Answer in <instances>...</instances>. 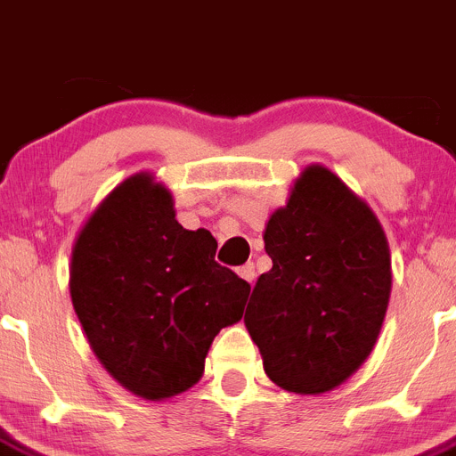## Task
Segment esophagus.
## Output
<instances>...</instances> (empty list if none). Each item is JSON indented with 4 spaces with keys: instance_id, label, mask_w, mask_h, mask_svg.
<instances>
[{
    "instance_id": "1",
    "label": "esophagus",
    "mask_w": 456,
    "mask_h": 456,
    "mask_svg": "<svg viewBox=\"0 0 456 456\" xmlns=\"http://www.w3.org/2000/svg\"><path fill=\"white\" fill-rule=\"evenodd\" d=\"M240 275L244 277L248 284H253V281H255V266H253V264H244V266L240 268Z\"/></svg>"
}]
</instances>
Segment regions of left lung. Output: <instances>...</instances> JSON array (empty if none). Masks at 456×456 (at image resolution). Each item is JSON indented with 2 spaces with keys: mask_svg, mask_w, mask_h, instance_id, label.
Masks as SVG:
<instances>
[{
  "mask_svg": "<svg viewBox=\"0 0 456 456\" xmlns=\"http://www.w3.org/2000/svg\"><path fill=\"white\" fill-rule=\"evenodd\" d=\"M273 268L244 322L264 371L286 392L322 394L370 358L392 293L379 219L331 170L309 166L264 231Z\"/></svg>",
  "mask_w": 456,
  "mask_h": 456,
  "instance_id": "obj_1",
  "label": "left lung"
}]
</instances>
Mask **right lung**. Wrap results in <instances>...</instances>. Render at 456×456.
<instances>
[{"label":"right lung","instance_id":"1","mask_svg":"<svg viewBox=\"0 0 456 456\" xmlns=\"http://www.w3.org/2000/svg\"><path fill=\"white\" fill-rule=\"evenodd\" d=\"M215 253V237L185 231L147 172L116 185L77 232L73 309L102 367L136 396L163 401L199 383L216 333L244 315L250 284Z\"/></svg>","mask_w":456,"mask_h":456}]
</instances>
